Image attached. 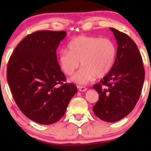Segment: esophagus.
I'll return each mask as SVG.
<instances>
[{
  "instance_id": "obj_1",
  "label": "esophagus",
  "mask_w": 151,
  "mask_h": 151,
  "mask_svg": "<svg viewBox=\"0 0 151 151\" xmlns=\"http://www.w3.org/2000/svg\"><path fill=\"white\" fill-rule=\"evenodd\" d=\"M78 88H79V91H81V92H84V91H86V90H87V88H86L85 86H78Z\"/></svg>"
}]
</instances>
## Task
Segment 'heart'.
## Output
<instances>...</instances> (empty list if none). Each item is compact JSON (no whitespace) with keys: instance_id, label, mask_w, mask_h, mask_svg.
<instances>
[{"instance_id":"heart-1","label":"heart","mask_w":151,"mask_h":151,"mask_svg":"<svg viewBox=\"0 0 151 151\" xmlns=\"http://www.w3.org/2000/svg\"><path fill=\"white\" fill-rule=\"evenodd\" d=\"M68 49H63L58 57L60 66L64 73L71 75L80 65L79 72L72 77L78 84H86L96 78L104 77L113 67L116 55V47L109 38L80 36L68 44Z\"/></svg>"}]
</instances>
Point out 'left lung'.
<instances>
[{
    "mask_svg": "<svg viewBox=\"0 0 151 151\" xmlns=\"http://www.w3.org/2000/svg\"><path fill=\"white\" fill-rule=\"evenodd\" d=\"M117 40L116 58L111 71L93 85L99 100L93 107L103 121L115 122L129 115L137 104L145 71L137 46L124 33L110 28Z\"/></svg>",
    "mask_w": 151,
    "mask_h": 151,
    "instance_id": "obj_1",
    "label": "left lung"
}]
</instances>
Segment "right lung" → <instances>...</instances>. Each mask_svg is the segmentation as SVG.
I'll list each match as a JSON object with an SVG mask.
<instances>
[{"instance_id": "1", "label": "right lung", "mask_w": 151, "mask_h": 151, "mask_svg": "<svg viewBox=\"0 0 151 151\" xmlns=\"http://www.w3.org/2000/svg\"><path fill=\"white\" fill-rule=\"evenodd\" d=\"M65 31H38L27 35L9 60L7 79L15 102L29 119L41 124L55 123L65 115L78 91L58 62L56 50Z\"/></svg>"}]
</instances>
